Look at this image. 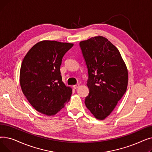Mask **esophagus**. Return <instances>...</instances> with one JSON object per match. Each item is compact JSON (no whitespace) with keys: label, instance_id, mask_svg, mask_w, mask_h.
Here are the masks:
<instances>
[{"label":"esophagus","instance_id":"34e87169","mask_svg":"<svg viewBox=\"0 0 152 152\" xmlns=\"http://www.w3.org/2000/svg\"><path fill=\"white\" fill-rule=\"evenodd\" d=\"M79 86H80V85H79V84H76V85H74L73 86V87H74V89H77V88H78V87H79Z\"/></svg>","mask_w":152,"mask_h":152}]
</instances>
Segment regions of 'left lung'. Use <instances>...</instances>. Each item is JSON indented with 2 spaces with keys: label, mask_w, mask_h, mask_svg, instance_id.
Masks as SVG:
<instances>
[{
  "label": "left lung",
  "mask_w": 152,
  "mask_h": 152,
  "mask_svg": "<svg viewBox=\"0 0 152 152\" xmlns=\"http://www.w3.org/2000/svg\"><path fill=\"white\" fill-rule=\"evenodd\" d=\"M79 45L89 74L85 105L95 118L103 120L125 94L128 71L120 52L107 38L95 36Z\"/></svg>",
  "instance_id": "left-lung-1"
}]
</instances>
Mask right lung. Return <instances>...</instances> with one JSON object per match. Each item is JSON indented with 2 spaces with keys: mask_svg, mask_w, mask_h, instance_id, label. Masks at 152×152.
<instances>
[{
  "mask_svg": "<svg viewBox=\"0 0 152 152\" xmlns=\"http://www.w3.org/2000/svg\"><path fill=\"white\" fill-rule=\"evenodd\" d=\"M73 44L42 41L31 47L22 61L20 83L33 107L47 116L57 114L70 100L72 89L62 81V58Z\"/></svg>",
  "mask_w": 152,
  "mask_h": 152,
  "instance_id": "right-lung-1",
  "label": "right lung"
}]
</instances>
